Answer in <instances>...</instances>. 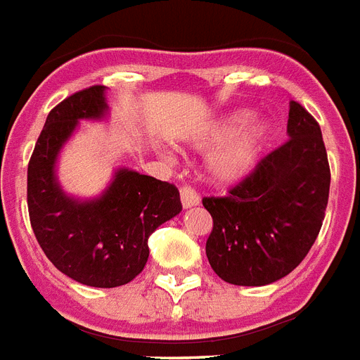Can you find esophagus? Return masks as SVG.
Listing matches in <instances>:
<instances>
[{
    "label": "esophagus",
    "instance_id": "1",
    "mask_svg": "<svg viewBox=\"0 0 360 360\" xmlns=\"http://www.w3.org/2000/svg\"><path fill=\"white\" fill-rule=\"evenodd\" d=\"M180 200H182L184 208H193V206L200 202L197 191L191 186H182L180 188Z\"/></svg>",
    "mask_w": 360,
    "mask_h": 360
}]
</instances>
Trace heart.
<instances>
[{
    "mask_svg": "<svg viewBox=\"0 0 360 360\" xmlns=\"http://www.w3.org/2000/svg\"><path fill=\"white\" fill-rule=\"evenodd\" d=\"M249 119L247 111L225 113L202 126L195 134L197 148L214 150L208 154L206 171L212 182L234 186L251 176L271 139L273 126L266 119Z\"/></svg>",
    "mask_w": 360,
    "mask_h": 360,
    "instance_id": "1",
    "label": "heart"
}]
</instances>
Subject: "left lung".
<instances>
[{
	"mask_svg": "<svg viewBox=\"0 0 360 360\" xmlns=\"http://www.w3.org/2000/svg\"><path fill=\"white\" fill-rule=\"evenodd\" d=\"M288 135L226 197L202 198L214 219L206 257L225 283L264 286L286 277L320 234L330 186L327 150L320 124L294 100Z\"/></svg>",
	"mask_w": 360,
	"mask_h": 360,
	"instance_id": "obj_1",
	"label": "left lung"
}]
</instances>
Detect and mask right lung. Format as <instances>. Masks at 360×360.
<instances>
[{
  "label": "right lung",
  "mask_w": 360,
  "mask_h": 360,
  "mask_svg": "<svg viewBox=\"0 0 360 360\" xmlns=\"http://www.w3.org/2000/svg\"><path fill=\"white\" fill-rule=\"evenodd\" d=\"M105 87L93 85L57 103L40 131L27 165V208L34 238L66 277L94 288L134 281L148 260V236L180 214L176 186L130 169L94 200H77L56 178L57 154L77 120L108 113Z\"/></svg>",
  "instance_id": "add662e5"
}]
</instances>
